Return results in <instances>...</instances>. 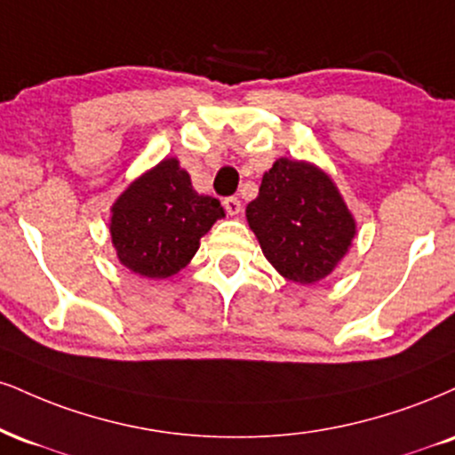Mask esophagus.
<instances>
[{
  "label": "esophagus",
  "mask_w": 455,
  "mask_h": 455,
  "mask_svg": "<svg viewBox=\"0 0 455 455\" xmlns=\"http://www.w3.org/2000/svg\"><path fill=\"white\" fill-rule=\"evenodd\" d=\"M224 210H227L231 216H237L239 212H242V201L237 199V196H227V199L222 201Z\"/></svg>",
  "instance_id": "esophagus-1"
}]
</instances>
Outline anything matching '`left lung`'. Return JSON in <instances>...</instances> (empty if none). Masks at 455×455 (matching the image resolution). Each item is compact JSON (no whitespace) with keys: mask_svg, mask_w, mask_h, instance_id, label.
<instances>
[{"mask_svg":"<svg viewBox=\"0 0 455 455\" xmlns=\"http://www.w3.org/2000/svg\"><path fill=\"white\" fill-rule=\"evenodd\" d=\"M245 216L267 260L297 283L326 277L355 235L352 213L331 178L290 158L275 161L262 175Z\"/></svg>","mask_w":455,"mask_h":455,"instance_id":"left-lung-1","label":"left lung"}]
</instances>
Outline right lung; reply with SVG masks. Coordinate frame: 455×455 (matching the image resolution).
<instances>
[{
  "label": "right lung",
  "mask_w": 455,
  "mask_h": 455,
  "mask_svg": "<svg viewBox=\"0 0 455 455\" xmlns=\"http://www.w3.org/2000/svg\"><path fill=\"white\" fill-rule=\"evenodd\" d=\"M222 216L220 201L195 193L190 175L167 158L118 196L109 231L124 267L163 280L188 265L199 239Z\"/></svg>",
  "instance_id": "right-lung-1"
}]
</instances>
